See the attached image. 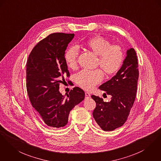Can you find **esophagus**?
<instances>
[{"label":"esophagus","mask_w":161,"mask_h":161,"mask_svg":"<svg viewBox=\"0 0 161 161\" xmlns=\"http://www.w3.org/2000/svg\"><path fill=\"white\" fill-rule=\"evenodd\" d=\"M91 97V94L89 92H85V98L86 99H89Z\"/></svg>","instance_id":"34e87169"}]
</instances>
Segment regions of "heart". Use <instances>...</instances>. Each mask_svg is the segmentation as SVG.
<instances>
[{"instance_id":"1","label":"heart","mask_w":161,"mask_h":161,"mask_svg":"<svg viewBox=\"0 0 161 161\" xmlns=\"http://www.w3.org/2000/svg\"><path fill=\"white\" fill-rule=\"evenodd\" d=\"M81 45L98 56L97 66L100 67L107 76L116 74L121 69L124 61V52L121 46L111 44L109 40L100 36L91 37L84 41ZM78 54V50L75 47H71L65 51L64 59L69 68H76ZM101 71L82 70L76 75V82L81 88L90 90L102 81L103 74Z\"/></svg>"}]
</instances>
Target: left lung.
I'll list each match as a JSON object with an SVG mask.
<instances>
[{
	"instance_id": "obj_1",
	"label": "left lung",
	"mask_w": 161,
	"mask_h": 161,
	"mask_svg": "<svg viewBox=\"0 0 161 161\" xmlns=\"http://www.w3.org/2000/svg\"><path fill=\"white\" fill-rule=\"evenodd\" d=\"M138 76L136 52L130 48L127 50L123 64L116 75L99 86L111 95V101L103 102L99 96H91L96 103L93 117L102 130L111 131L125 123L136 97Z\"/></svg>"
}]
</instances>
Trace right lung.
I'll list each match as a JSON object with an SVG mask.
<instances>
[{
    "label": "right lung",
    "instance_id": "1",
    "mask_svg": "<svg viewBox=\"0 0 161 161\" xmlns=\"http://www.w3.org/2000/svg\"><path fill=\"white\" fill-rule=\"evenodd\" d=\"M74 34L56 32L40 40L31 52L26 64V88L32 107L49 127L67 124L75 105L85 97L83 90L75 87L67 97L60 93L59 84L69 77L64 59Z\"/></svg>",
    "mask_w": 161,
    "mask_h": 161
}]
</instances>
